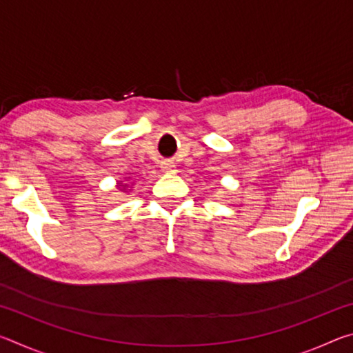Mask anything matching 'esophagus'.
Returning <instances> with one entry per match:
<instances>
[{
  "instance_id": "1",
  "label": "esophagus",
  "mask_w": 353,
  "mask_h": 353,
  "mask_svg": "<svg viewBox=\"0 0 353 353\" xmlns=\"http://www.w3.org/2000/svg\"><path fill=\"white\" fill-rule=\"evenodd\" d=\"M160 168H162L163 172H172L176 168V165H174V162H172V160H163V162L160 163Z\"/></svg>"
}]
</instances>
